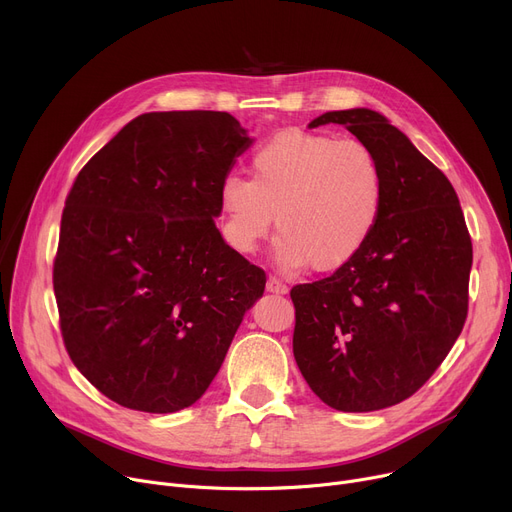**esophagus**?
Wrapping results in <instances>:
<instances>
[{"mask_svg": "<svg viewBox=\"0 0 512 512\" xmlns=\"http://www.w3.org/2000/svg\"><path fill=\"white\" fill-rule=\"evenodd\" d=\"M267 292H274V294H286L288 292V286L276 278V276H270L267 278Z\"/></svg>", "mask_w": 512, "mask_h": 512, "instance_id": "obj_1", "label": "esophagus"}]
</instances>
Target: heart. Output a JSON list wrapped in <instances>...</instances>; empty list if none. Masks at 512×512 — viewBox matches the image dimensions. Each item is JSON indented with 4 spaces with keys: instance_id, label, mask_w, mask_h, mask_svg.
I'll use <instances>...</instances> for the list:
<instances>
[{
    "instance_id": "1",
    "label": "heart",
    "mask_w": 512,
    "mask_h": 512,
    "mask_svg": "<svg viewBox=\"0 0 512 512\" xmlns=\"http://www.w3.org/2000/svg\"><path fill=\"white\" fill-rule=\"evenodd\" d=\"M218 199L236 251H255L276 215L282 261L328 272L351 261L378 228L384 170L361 141L290 128L259 145L251 180L224 178Z\"/></svg>"
}]
</instances>
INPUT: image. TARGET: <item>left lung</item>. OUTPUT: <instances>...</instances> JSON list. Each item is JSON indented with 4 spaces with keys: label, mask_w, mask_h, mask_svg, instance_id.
Segmentation results:
<instances>
[{
    "label": "left lung",
    "mask_w": 512,
    "mask_h": 512,
    "mask_svg": "<svg viewBox=\"0 0 512 512\" xmlns=\"http://www.w3.org/2000/svg\"><path fill=\"white\" fill-rule=\"evenodd\" d=\"M384 170V209L367 245L338 270L290 290L292 353L309 388L344 413L413 396L450 353L469 309L471 236L450 180L382 114L328 112Z\"/></svg>",
    "instance_id": "left-lung-1"
}]
</instances>
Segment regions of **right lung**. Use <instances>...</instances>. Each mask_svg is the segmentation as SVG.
Wrapping results in <instances>:
<instances>
[{
    "label": "right lung",
    "instance_id": "obj_1",
    "mask_svg": "<svg viewBox=\"0 0 512 512\" xmlns=\"http://www.w3.org/2000/svg\"><path fill=\"white\" fill-rule=\"evenodd\" d=\"M251 145L228 112H151L78 172L53 259L76 369L134 411L191 407L220 371L265 272L226 245L220 184Z\"/></svg>",
    "mask_w": 512,
    "mask_h": 512
}]
</instances>
